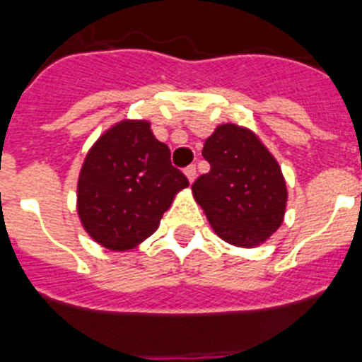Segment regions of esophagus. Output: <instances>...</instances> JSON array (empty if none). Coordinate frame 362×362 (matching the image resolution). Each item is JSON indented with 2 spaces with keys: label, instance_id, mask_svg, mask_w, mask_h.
<instances>
[{
  "label": "esophagus",
  "instance_id": "obj_1",
  "mask_svg": "<svg viewBox=\"0 0 362 362\" xmlns=\"http://www.w3.org/2000/svg\"><path fill=\"white\" fill-rule=\"evenodd\" d=\"M196 174H197L196 165H188L187 168H185V175H187L190 183H192V181H194V179H196Z\"/></svg>",
  "mask_w": 362,
  "mask_h": 362
}]
</instances>
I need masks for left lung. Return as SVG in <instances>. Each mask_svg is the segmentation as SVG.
Returning a JSON list of instances; mask_svg holds the SVG:
<instances>
[{"instance_id":"left-lung-1","label":"left lung","mask_w":362,"mask_h":362,"mask_svg":"<svg viewBox=\"0 0 362 362\" xmlns=\"http://www.w3.org/2000/svg\"><path fill=\"white\" fill-rule=\"evenodd\" d=\"M209 174L192 192L223 241L252 248L267 241L283 223L286 183L276 158L252 130L219 124L204 141Z\"/></svg>"}]
</instances>
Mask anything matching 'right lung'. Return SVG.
I'll return each mask as SVG.
<instances>
[{
	"instance_id": "obj_1",
	"label": "right lung",
	"mask_w": 362,
	"mask_h": 362,
	"mask_svg": "<svg viewBox=\"0 0 362 362\" xmlns=\"http://www.w3.org/2000/svg\"><path fill=\"white\" fill-rule=\"evenodd\" d=\"M187 175L170 163L148 121H121L86 153L78 181V214L94 241L124 252L158 230Z\"/></svg>"
}]
</instances>
